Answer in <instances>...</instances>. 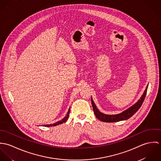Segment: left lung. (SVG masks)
Here are the masks:
<instances>
[{
  "label": "left lung",
  "instance_id": "1",
  "mask_svg": "<svg viewBox=\"0 0 161 161\" xmlns=\"http://www.w3.org/2000/svg\"><path fill=\"white\" fill-rule=\"evenodd\" d=\"M147 87H148V86L146 87V89L144 92L143 95H142L141 99L138 100V102L136 103H135L133 106H132L131 107H130L128 110H126L125 112H122L119 114H118V115H105V114H103L101 113L97 108L96 105H95V103H94V102H93V100L91 98L92 107H93L94 114L99 120H100L102 121H104V122H107V123L108 122V123H113V122H116V121H122V120L128 119L134 115L140 108V107H141V105H142V103L144 100V98L146 97V95Z\"/></svg>",
  "mask_w": 161,
  "mask_h": 161
}]
</instances>
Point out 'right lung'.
Listing matches in <instances>:
<instances>
[{
	"label": "right lung",
	"instance_id": "obj_1",
	"mask_svg": "<svg viewBox=\"0 0 161 161\" xmlns=\"http://www.w3.org/2000/svg\"><path fill=\"white\" fill-rule=\"evenodd\" d=\"M69 112H70V108H69V110H68V112L67 115H66V116H65L63 119H61V120H60L59 121H58V122H56V123H54V124L45 125H44V126H46V127H49V126H55L59 125H60V124H62V123H63L66 122V121L68 120V117H69Z\"/></svg>",
	"mask_w": 161,
	"mask_h": 161
}]
</instances>
